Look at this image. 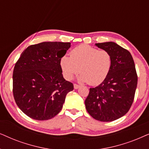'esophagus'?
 Listing matches in <instances>:
<instances>
[{"label":"esophagus","mask_w":149,"mask_h":149,"mask_svg":"<svg viewBox=\"0 0 149 149\" xmlns=\"http://www.w3.org/2000/svg\"><path fill=\"white\" fill-rule=\"evenodd\" d=\"M80 86V85H78V84H73V87H74L75 89H78Z\"/></svg>","instance_id":"obj_1"}]
</instances>
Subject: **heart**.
<instances>
[{
	"instance_id": "1",
	"label": "heart",
	"mask_w": 149,
	"mask_h": 149,
	"mask_svg": "<svg viewBox=\"0 0 149 149\" xmlns=\"http://www.w3.org/2000/svg\"><path fill=\"white\" fill-rule=\"evenodd\" d=\"M60 65L67 80L73 79L80 71L79 80L91 85L102 83L110 72L112 56L105 49H99L88 45H80L70 52V57L64 56Z\"/></svg>"
}]
</instances>
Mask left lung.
<instances>
[{
	"label": "left lung",
	"mask_w": 149,
	"mask_h": 149,
	"mask_svg": "<svg viewBox=\"0 0 149 149\" xmlns=\"http://www.w3.org/2000/svg\"><path fill=\"white\" fill-rule=\"evenodd\" d=\"M95 45L110 52L112 67L102 84L90 88L85 106L95 119L113 121L130 110L134 100L138 76L134 59L126 49L112 41Z\"/></svg>",
	"instance_id": "left-lung-1"
}]
</instances>
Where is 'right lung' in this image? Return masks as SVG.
<instances>
[{
    "label": "right lung",
    "mask_w": 149,
    "mask_h": 149,
    "mask_svg": "<svg viewBox=\"0 0 149 149\" xmlns=\"http://www.w3.org/2000/svg\"><path fill=\"white\" fill-rule=\"evenodd\" d=\"M69 42H42L23 51L13 72V94L19 108L30 118L45 120L60 112L67 93L73 90L65 80L60 61Z\"/></svg>",
    "instance_id": "add662e5"
}]
</instances>
